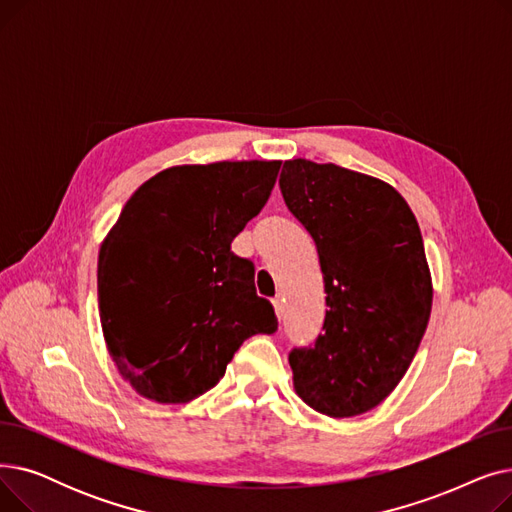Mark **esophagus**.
<instances>
[{"mask_svg":"<svg viewBox=\"0 0 512 512\" xmlns=\"http://www.w3.org/2000/svg\"><path fill=\"white\" fill-rule=\"evenodd\" d=\"M274 309H276V315H278V319H282L284 317V299H274Z\"/></svg>","mask_w":512,"mask_h":512,"instance_id":"34e87169","label":"esophagus"}]
</instances>
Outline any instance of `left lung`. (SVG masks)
I'll use <instances>...</instances> for the list:
<instances>
[{"label":"left lung","instance_id":"left-lung-1","mask_svg":"<svg viewBox=\"0 0 512 512\" xmlns=\"http://www.w3.org/2000/svg\"><path fill=\"white\" fill-rule=\"evenodd\" d=\"M280 191L328 294L324 334L288 353L294 390L330 417L367 413L407 373L432 311L419 224L390 184L334 164L284 161Z\"/></svg>","mask_w":512,"mask_h":512}]
</instances>
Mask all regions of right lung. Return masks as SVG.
Masks as SVG:
<instances>
[{
  "label": "right lung",
  "instance_id": "1",
  "mask_svg": "<svg viewBox=\"0 0 512 512\" xmlns=\"http://www.w3.org/2000/svg\"><path fill=\"white\" fill-rule=\"evenodd\" d=\"M280 161L170 168L124 205L97 263L101 328L122 378L155 402L218 384L240 344L274 334L272 303L234 236L270 197Z\"/></svg>",
  "mask_w": 512,
  "mask_h": 512
}]
</instances>
